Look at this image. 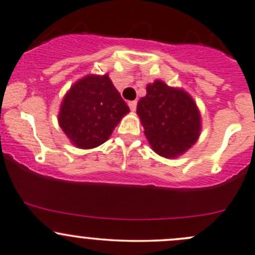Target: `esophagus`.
I'll return each mask as SVG.
<instances>
[{
    "instance_id": "obj_1",
    "label": "esophagus",
    "mask_w": 255,
    "mask_h": 255,
    "mask_svg": "<svg viewBox=\"0 0 255 255\" xmlns=\"http://www.w3.org/2000/svg\"><path fill=\"white\" fill-rule=\"evenodd\" d=\"M128 106H129L130 111L134 112L136 109V101H129V103H128Z\"/></svg>"
}]
</instances>
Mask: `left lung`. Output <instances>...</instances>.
<instances>
[{
  "label": "left lung",
  "mask_w": 255,
  "mask_h": 255,
  "mask_svg": "<svg viewBox=\"0 0 255 255\" xmlns=\"http://www.w3.org/2000/svg\"><path fill=\"white\" fill-rule=\"evenodd\" d=\"M136 115L151 149L166 159H175L191 149L202 130L200 111L192 96L159 79L146 85Z\"/></svg>",
  "instance_id": "1"
}]
</instances>
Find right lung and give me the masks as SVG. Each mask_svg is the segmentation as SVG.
Returning a JSON list of instances; mask_svg holds the SVG:
<instances>
[{
    "instance_id": "obj_1",
    "label": "right lung",
    "mask_w": 255,
    "mask_h": 255,
    "mask_svg": "<svg viewBox=\"0 0 255 255\" xmlns=\"http://www.w3.org/2000/svg\"><path fill=\"white\" fill-rule=\"evenodd\" d=\"M128 112L109 74H88L63 96L58 125L74 146L93 149L105 143Z\"/></svg>"
}]
</instances>
